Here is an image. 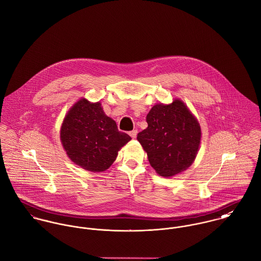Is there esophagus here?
Here are the masks:
<instances>
[{
	"label": "esophagus",
	"instance_id": "esophagus-1",
	"mask_svg": "<svg viewBox=\"0 0 261 261\" xmlns=\"http://www.w3.org/2000/svg\"><path fill=\"white\" fill-rule=\"evenodd\" d=\"M137 130H132V131H130L129 132V135L132 137V138H136V136H137Z\"/></svg>",
	"mask_w": 261,
	"mask_h": 261
}]
</instances>
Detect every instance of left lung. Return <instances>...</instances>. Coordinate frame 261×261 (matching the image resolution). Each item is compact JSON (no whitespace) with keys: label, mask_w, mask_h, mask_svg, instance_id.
Segmentation results:
<instances>
[{"label":"left lung","mask_w":261,"mask_h":261,"mask_svg":"<svg viewBox=\"0 0 261 261\" xmlns=\"http://www.w3.org/2000/svg\"><path fill=\"white\" fill-rule=\"evenodd\" d=\"M147 128L137 140L157 174L174 176L187 170L198 155L202 129L198 119L180 99L155 104L146 117Z\"/></svg>","instance_id":"1"}]
</instances>
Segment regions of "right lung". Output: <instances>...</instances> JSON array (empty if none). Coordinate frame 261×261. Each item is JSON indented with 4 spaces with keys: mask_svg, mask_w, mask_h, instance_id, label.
<instances>
[{
    "mask_svg": "<svg viewBox=\"0 0 261 261\" xmlns=\"http://www.w3.org/2000/svg\"><path fill=\"white\" fill-rule=\"evenodd\" d=\"M60 141L67 157L92 172L107 170L131 137L117 128L100 102L80 99L70 107L60 126Z\"/></svg>",
    "mask_w": 261,
    "mask_h": 261,
    "instance_id": "add662e5",
    "label": "right lung"
}]
</instances>
